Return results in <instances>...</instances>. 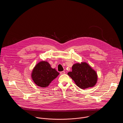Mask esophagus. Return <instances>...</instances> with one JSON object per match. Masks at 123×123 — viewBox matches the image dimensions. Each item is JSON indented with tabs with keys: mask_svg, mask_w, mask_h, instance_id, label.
Wrapping results in <instances>:
<instances>
[{
	"mask_svg": "<svg viewBox=\"0 0 123 123\" xmlns=\"http://www.w3.org/2000/svg\"><path fill=\"white\" fill-rule=\"evenodd\" d=\"M65 73V72L64 71H61V72H60V75H63V74H64Z\"/></svg>",
	"mask_w": 123,
	"mask_h": 123,
	"instance_id": "34e87169",
	"label": "esophagus"
}]
</instances>
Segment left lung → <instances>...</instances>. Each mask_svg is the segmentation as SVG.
Masks as SVG:
<instances>
[{
    "mask_svg": "<svg viewBox=\"0 0 123 123\" xmlns=\"http://www.w3.org/2000/svg\"><path fill=\"white\" fill-rule=\"evenodd\" d=\"M72 70V71L68 73V75L79 88L85 89L95 85L97 80V74L87 63L82 62L74 64Z\"/></svg>",
    "mask_w": 123,
    "mask_h": 123,
    "instance_id": "left-lung-1",
    "label": "left lung"
}]
</instances>
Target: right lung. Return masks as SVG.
<instances>
[{
    "label": "right lung",
    "mask_w": 123,
    "mask_h": 123,
    "mask_svg": "<svg viewBox=\"0 0 123 123\" xmlns=\"http://www.w3.org/2000/svg\"><path fill=\"white\" fill-rule=\"evenodd\" d=\"M59 74L55 69L51 68L48 62L41 61L37 64L33 69L32 78L37 85L45 88L48 86Z\"/></svg>",
    "instance_id": "1"
}]
</instances>
